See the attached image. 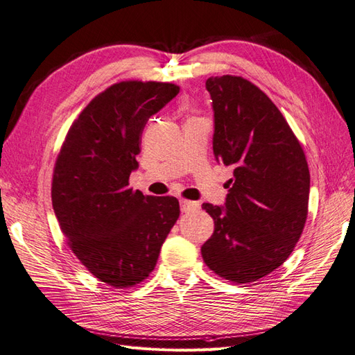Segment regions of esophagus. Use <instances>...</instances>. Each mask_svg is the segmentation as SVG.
<instances>
[{
  "label": "esophagus",
  "instance_id": "esophagus-1",
  "mask_svg": "<svg viewBox=\"0 0 355 355\" xmlns=\"http://www.w3.org/2000/svg\"><path fill=\"white\" fill-rule=\"evenodd\" d=\"M200 207L197 201H188V200H180V210L182 213H192Z\"/></svg>",
  "mask_w": 355,
  "mask_h": 355
}]
</instances>
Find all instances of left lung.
I'll return each mask as SVG.
<instances>
[{
	"label": "left lung",
	"instance_id": "1",
	"mask_svg": "<svg viewBox=\"0 0 355 355\" xmlns=\"http://www.w3.org/2000/svg\"><path fill=\"white\" fill-rule=\"evenodd\" d=\"M213 154L234 166L223 206L204 202L214 232L201 254L211 271L252 283L277 270L304 231L309 170L292 128L277 106L241 77H210Z\"/></svg>",
	"mask_w": 355,
	"mask_h": 355
}]
</instances>
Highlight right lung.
<instances>
[{
    "label": "right lung",
    "mask_w": 355,
    "mask_h": 355,
    "mask_svg": "<svg viewBox=\"0 0 355 355\" xmlns=\"http://www.w3.org/2000/svg\"><path fill=\"white\" fill-rule=\"evenodd\" d=\"M170 83L124 81L85 106L56 161L53 210L80 262L101 282L133 287L154 271L179 218L175 197L128 187L149 118L176 98Z\"/></svg>",
    "instance_id": "right-lung-1"
}]
</instances>
